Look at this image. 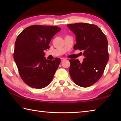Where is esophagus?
<instances>
[{
  "instance_id": "1",
  "label": "esophagus",
  "mask_w": 121,
  "mask_h": 121,
  "mask_svg": "<svg viewBox=\"0 0 121 121\" xmlns=\"http://www.w3.org/2000/svg\"><path fill=\"white\" fill-rule=\"evenodd\" d=\"M65 59L64 58H61V61H65Z\"/></svg>"
}]
</instances>
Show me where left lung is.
<instances>
[{"label":"left lung","instance_id":"obj_1","mask_svg":"<svg viewBox=\"0 0 121 121\" xmlns=\"http://www.w3.org/2000/svg\"><path fill=\"white\" fill-rule=\"evenodd\" d=\"M67 26L75 35L73 48L83 51L84 56L82 63L75 59L69 60V73L79 86H90L101 77L109 59L107 38L95 24L77 23Z\"/></svg>","mask_w":121,"mask_h":121}]
</instances>
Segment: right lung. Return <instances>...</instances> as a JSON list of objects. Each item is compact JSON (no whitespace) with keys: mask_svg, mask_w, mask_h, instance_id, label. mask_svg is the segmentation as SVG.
Masks as SVG:
<instances>
[{"mask_svg":"<svg viewBox=\"0 0 121 121\" xmlns=\"http://www.w3.org/2000/svg\"><path fill=\"white\" fill-rule=\"evenodd\" d=\"M61 30L56 26L34 25L26 28L16 38L14 59L24 83L42 89L52 81L61 60H47L44 51L55 35Z\"/></svg>","mask_w":121,"mask_h":121,"instance_id":"obj_1","label":"right lung"}]
</instances>
